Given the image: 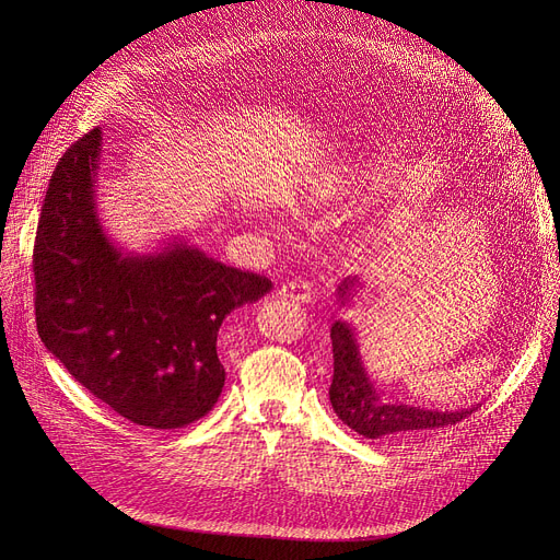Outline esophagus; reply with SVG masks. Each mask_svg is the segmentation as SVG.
Wrapping results in <instances>:
<instances>
[{
    "mask_svg": "<svg viewBox=\"0 0 560 560\" xmlns=\"http://www.w3.org/2000/svg\"><path fill=\"white\" fill-rule=\"evenodd\" d=\"M279 296L283 299H290V301H296V303H312L314 299V292H312V285L307 281H288L279 288Z\"/></svg>",
    "mask_w": 560,
    "mask_h": 560,
    "instance_id": "1",
    "label": "esophagus"
}]
</instances>
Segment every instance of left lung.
Wrapping results in <instances>:
<instances>
[{
	"mask_svg": "<svg viewBox=\"0 0 560 560\" xmlns=\"http://www.w3.org/2000/svg\"><path fill=\"white\" fill-rule=\"evenodd\" d=\"M361 290L359 277H348L339 283L337 296L341 307H350L352 299ZM335 376L330 385V404L337 417L365 439H404L425 434L439 428H447L474 412L465 410H428L421 406H408L401 401H387L376 383L368 374L361 357L357 332L348 322H335L330 328Z\"/></svg>",
	"mask_w": 560,
	"mask_h": 560,
	"instance_id": "left-lung-1",
	"label": "left lung"
}]
</instances>
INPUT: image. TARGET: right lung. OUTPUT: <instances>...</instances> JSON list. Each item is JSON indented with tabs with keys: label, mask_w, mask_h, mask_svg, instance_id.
Here are the masks:
<instances>
[{
	"label": "right lung",
	"mask_w": 560,
	"mask_h": 560,
	"mask_svg": "<svg viewBox=\"0 0 560 560\" xmlns=\"http://www.w3.org/2000/svg\"><path fill=\"white\" fill-rule=\"evenodd\" d=\"M102 130L79 139L48 184L35 236V314L48 352L119 417L175 430L223 389L217 335L272 283L173 236L150 253L115 244L97 208Z\"/></svg>",
	"instance_id": "obj_1"
}]
</instances>
